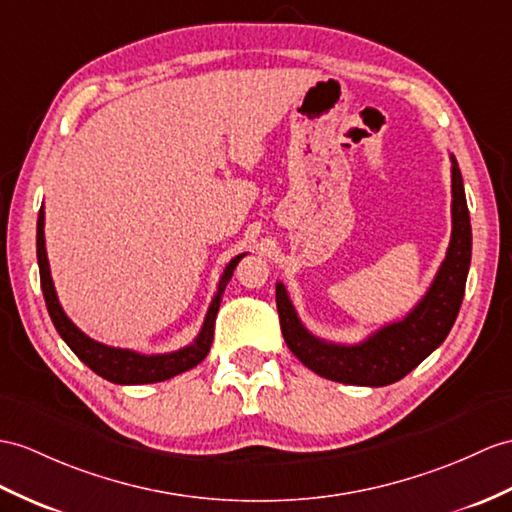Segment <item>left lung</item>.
Here are the masks:
<instances>
[{"mask_svg":"<svg viewBox=\"0 0 512 512\" xmlns=\"http://www.w3.org/2000/svg\"><path fill=\"white\" fill-rule=\"evenodd\" d=\"M452 158V239L445 260L428 293L410 313L373 332L363 343L343 345L323 341L310 334L299 321L286 295L284 284H276V304L282 336L289 350L302 363L343 384L386 386L402 380L421 360H426L450 334L465 297V282L471 263V221L465 199L463 176Z\"/></svg>","mask_w":512,"mask_h":512,"instance_id":"obj_1","label":"left lung"}]
</instances>
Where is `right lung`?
Returning <instances> with one entry per match:
<instances>
[{
  "label": "right lung",
  "instance_id": "right-lung-1",
  "mask_svg": "<svg viewBox=\"0 0 512 512\" xmlns=\"http://www.w3.org/2000/svg\"><path fill=\"white\" fill-rule=\"evenodd\" d=\"M43 228H45V210L41 208L39 221H36V258H39L41 289H43L47 313H49V317H52L58 334L62 336V341L71 347V352L76 354L86 367L93 369L97 376H102L108 382H115V384H152V382L169 380L173 376H178V373L189 371L195 365L202 363L206 354L210 352V345H213L215 319H217V310L221 304L223 289H226V284L230 282L236 265H239V260L245 254L234 256L228 263V267L223 269V276L217 286V295L213 297V302H210V306H208L204 326L195 336V341L191 345L182 347V350H178V352L149 356V354L121 350V347H110V345H104L99 341H93L91 336H86L76 326V323H73L65 315V310H62L56 289H54L52 271H49Z\"/></svg>",
  "mask_w": 512,
  "mask_h": 512
}]
</instances>
